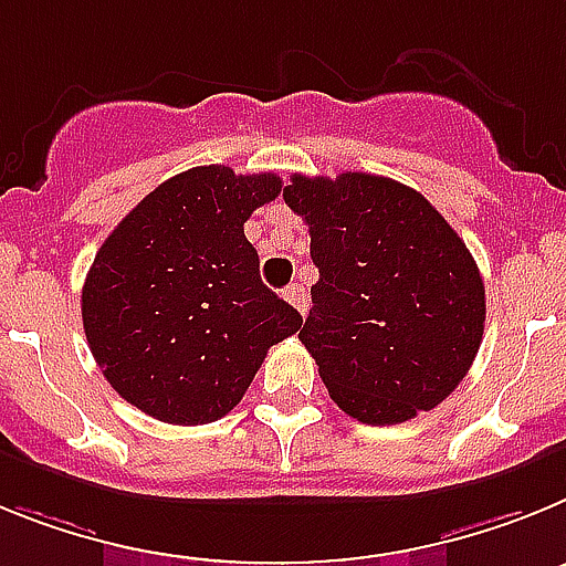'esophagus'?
I'll use <instances>...</instances> for the list:
<instances>
[{"label": "esophagus", "instance_id": "34e87169", "mask_svg": "<svg viewBox=\"0 0 566 566\" xmlns=\"http://www.w3.org/2000/svg\"><path fill=\"white\" fill-rule=\"evenodd\" d=\"M284 298H287V302L293 304L298 313H302V316L307 313V304L311 302H307V290H304L302 284H290V287L284 290Z\"/></svg>", "mask_w": 566, "mask_h": 566}]
</instances>
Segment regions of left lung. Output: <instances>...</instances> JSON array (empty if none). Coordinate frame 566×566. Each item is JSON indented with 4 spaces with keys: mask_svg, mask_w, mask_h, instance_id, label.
<instances>
[{
    "mask_svg": "<svg viewBox=\"0 0 566 566\" xmlns=\"http://www.w3.org/2000/svg\"><path fill=\"white\" fill-rule=\"evenodd\" d=\"M284 201L311 230L318 282L298 338L331 399L399 424L459 387L484 336V282L419 190L373 174H296Z\"/></svg>",
    "mask_w": 566,
    "mask_h": 566,
    "instance_id": "left-lung-1",
    "label": "left lung"
}]
</instances>
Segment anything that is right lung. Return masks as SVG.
Returning <instances> with one entry per match:
<instances>
[{
  "label": "right lung",
  "mask_w": 566,
  "mask_h": 566,
  "mask_svg": "<svg viewBox=\"0 0 566 566\" xmlns=\"http://www.w3.org/2000/svg\"><path fill=\"white\" fill-rule=\"evenodd\" d=\"M282 193L273 174L193 167L116 224L87 270L82 324L122 399L167 424H210L242 401L302 316L259 276L244 222Z\"/></svg>",
  "instance_id": "1"
}]
</instances>
